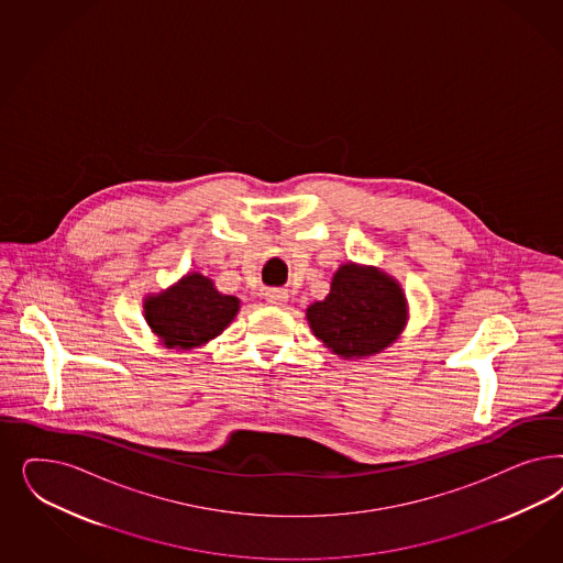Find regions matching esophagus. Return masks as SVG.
<instances>
[{
  "mask_svg": "<svg viewBox=\"0 0 563 563\" xmlns=\"http://www.w3.org/2000/svg\"><path fill=\"white\" fill-rule=\"evenodd\" d=\"M265 298H267L269 305L282 307V305L288 302V290L286 288H269V290L265 291Z\"/></svg>",
  "mask_w": 563,
  "mask_h": 563,
  "instance_id": "34e87169",
  "label": "esophagus"
}]
</instances>
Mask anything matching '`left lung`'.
<instances>
[{"label": "left lung", "instance_id": "obj_1", "mask_svg": "<svg viewBox=\"0 0 563 563\" xmlns=\"http://www.w3.org/2000/svg\"><path fill=\"white\" fill-rule=\"evenodd\" d=\"M312 333L342 358H364L394 344L408 321L398 282L377 267L345 263L325 300L307 309Z\"/></svg>", "mask_w": 563, "mask_h": 563}]
</instances>
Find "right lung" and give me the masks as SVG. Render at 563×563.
I'll return each mask as SVG.
<instances>
[{
  "instance_id": "right-lung-1",
  "label": "right lung",
  "mask_w": 563,
  "mask_h": 563,
  "mask_svg": "<svg viewBox=\"0 0 563 563\" xmlns=\"http://www.w3.org/2000/svg\"><path fill=\"white\" fill-rule=\"evenodd\" d=\"M143 309L146 323L165 347L192 350L218 338L234 321L240 300L216 290L209 277L195 272L167 290L148 294Z\"/></svg>"
}]
</instances>
